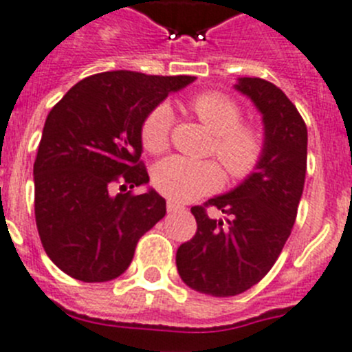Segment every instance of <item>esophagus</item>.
Instances as JSON below:
<instances>
[{
  "instance_id": "34e87169",
  "label": "esophagus",
  "mask_w": 352,
  "mask_h": 352,
  "mask_svg": "<svg viewBox=\"0 0 352 352\" xmlns=\"http://www.w3.org/2000/svg\"><path fill=\"white\" fill-rule=\"evenodd\" d=\"M179 208H180V205L175 204V201H168V204H166V210L168 212H175V210H179Z\"/></svg>"
}]
</instances>
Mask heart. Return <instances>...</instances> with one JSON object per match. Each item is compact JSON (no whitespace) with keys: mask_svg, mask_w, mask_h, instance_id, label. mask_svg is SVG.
<instances>
[{"mask_svg":"<svg viewBox=\"0 0 352 352\" xmlns=\"http://www.w3.org/2000/svg\"><path fill=\"white\" fill-rule=\"evenodd\" d=\"M189 109L215 135L212 153L231 180L251 177L267 153V135L256 122H243L239 101L219 91H205L189 100ZM172 112L166 105L154 107L145 116L140 140L151 154L166 151L170 144ZM223 173L212 161H192L180 156L160 161L153 170L154 188L173 201H189L215 191Z\"/></svg>","mask_w":352,"mask_h":352,"instance_id":"1","label":"heart"}]
</instances>
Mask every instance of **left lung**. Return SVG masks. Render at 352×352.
<instances>
[{
	"instance_id": "8db88e82",
	"label": "left lung",
	"mask_w": 352,
	"mask_h": 352,
	"mask_svg": "<svg viewBox=\"0 0 352 352\" xmlns=\"http://www.w3.org/2000/svg\"><path fill=\"white\" fill-rule=\"evenodd\" d=\"M240 93L263 113L267 153L239 188L191 208L198 230L177 249V270L189 287L235 296L270 272L293 230L307 172V126L293 101L265 78L243 77ZM208 208L227 214L214 220Z\"/></svg>"
}]
</instances>
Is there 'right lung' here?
Instances as JSON below:
<instances>
[{"instance_id":"right-lung-1","label":"right lung","mask_w":352,"mask_h":352,"mask_svg":"<svg viewBox=\"0 0 352 352\" xmlns=\"http://www.w3.org/2000/svg\"><path fill=\"white\" fill-rule=\"evenodd\" d=\"M192 80L103 72L52 107L33 166L34 219L47 256L66 275L82 283L119 277L140 236L164 217L156 191H131L148 182L140 128L168 93Z\"/></svg>"}]
</instances>
